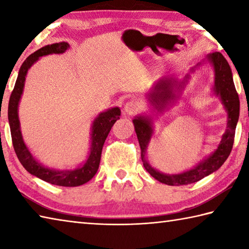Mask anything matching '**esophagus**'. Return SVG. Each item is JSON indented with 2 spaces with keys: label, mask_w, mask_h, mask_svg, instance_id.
<instances>
[{
  "label": "esophagus",
  "mask_w": 249,
  "mask_h": 249,
  "mask_svg": "<svg viewBox=\"0 0 249 249\" xmlns=\"http://www.w3.org/2000/svg\"><path fill=\"white\" fill-rule=\"evenodd\" d=\"M140 102L137 100H129L125 104L124 110L127 114H135L140 110Z\"/></svg>",
  "instance_id": "1"
}]
</instances>
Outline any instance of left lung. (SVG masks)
Returning a JSON list of instances; mask_svg holds the SVG:
<instances>
[{"mask_svg":"<svg viewBox=\"0 0 249 249\" xmlns=\"http://www.w3.org/2000/svg\"><path fill=\"white\" fill-rule=\"evenodd\" d=\"M206 60L212 63L213 67V72H215L213 91L217 96L220 97L222 105L225 106V109L228 112L226 133L222 135L218 148L209 157L204 159L196 167L181 174L167 175L160 173L151 166L148 163L147 157H145L148 144L153 134V126L152 122H151L152 120L149 116H137L133 120L135 131L137 134L140 144L141 160H142L144 168L158 181L168 184V186H183V184L196 182L212 173L216 172L217 169L222 166V164L226 162V160L230 155L233 142H234L235 128L238 116H240V99H238L234 82H233L231 68L229 66L226 58L219 52L208 53ZM191 71H194V68H192ZM188 79L189 75H186L182 82H178L173 77L160 80L153 87V89L148 94V100L150 101V104L153 106L155 110L162 112L170 102L178 98L179 96L176 94V91L183 89L184 84L188 82Z\"/></svg>","mask_w":249,"mask_h":249,"instance_id":"obj_1","label":"left lung"}]
</instances>
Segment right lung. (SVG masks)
<instances>
[{
  "label": "right lung",
  "instance_id": "obj_1",
  "mask_svg": "<svg viewBox=\"0 0 249 249\" xmlns=\"http://www.w3.org/2000/svg\"><path fill=\"white\" fill-rule=\"evenodd\" d=\"M68 48H70V45L67 42L51 44V45H46L34 52L24 60L20 69H19L16 84H15L12 95L9 97L8 122L9 127H11L14 150L17 154L19 162L22 164V166L29 173L33 176L44 180V181L56 184V186L77 187L89 181L98 170L102 147H104V143L107 137H108L112 126H113L116 120L120 119V108L116 107V108H111L105 112H101L95 119L91 126V144L89 158L81 166L70 170H56L47 168L33 158V155L23 142L20 123H19L18 118V106L23 91L24 81H26L28 70L30 69L34 62L38 60L40 57L50 55V53H62Z\"/></svg>",
  "mask_w": 249,
  "mask_h": 249
}]
</instances>
